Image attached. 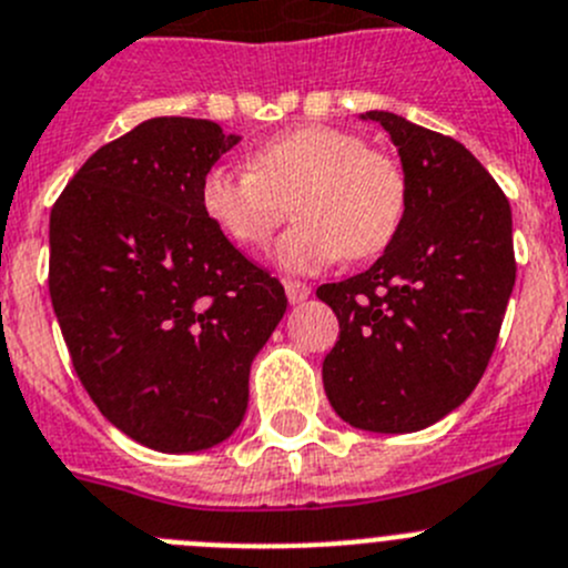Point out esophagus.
Returning <instances> with one entry per match:
<instances>
[{
    "mask_svg": "<svg viewBox=\"0 0 568 568\" xmlns=\"http://www.w3.org/2000/svg\"><path fill=\"white\" fill-rule=\"evenodd\" d=\"M285 294H288L291 305H300L311 296V285L302 283V280H285Z\"/></svg>",
    "mask_w": 568,
    "mask_h": 568,
    "instance_id": "esophagus-1",
    "label": "esophagus"
}]
</instances>
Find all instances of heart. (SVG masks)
Here are the masks:
<instances>
[{
	"mask_svg": "<svg viewBox=\"0 0 568 568\" xmlns=\"http://www.w3.org/2000/svg\"><path fill=\"white\" fill-rule=\"evenodd\" d=\"M199 201L210 224L246 248L266 246L294 201L300 224L274 260L285 272L314 274L384 252L406 219L409 184L400 162L356 131L305 123L252 148L246 168H210Z\"/></svg>",
	"mask_w": 568,
	"mask_h": 568,
	"instance_id": "b5f03b06",
	"label": "heart"
}]
</instances>
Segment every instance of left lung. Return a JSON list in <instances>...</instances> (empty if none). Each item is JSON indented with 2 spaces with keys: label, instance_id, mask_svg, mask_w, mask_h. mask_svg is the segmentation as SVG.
Wrapping results in <instances>:
<instances>
[{
  "label": "left lung",
  "instance_id": "8db88e82",
  "mask_svg": "<svg viewBox=\"0 0 568 568\" xmlns=\"http://www.w3.org/2000/svg\"><path fill=\"white\" fill-rule=\"evenodd\" d=\"M400 153L409 206L367 272L316 296L338 320L322 364L336 415L364 432L406 434L476 389L516 285L510 201L463 142L367 111Z\"/></svg>",
  "mask_w": 568,
  "mask_h": 568
}]
</instances>
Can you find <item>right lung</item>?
Segmentation results:
<instances>
[{"label": "right lung", "instance_id": "obj_1", "mask_svg": "<svg viewBox=\"0 0 568 568\" xmlns=\"http://www.w3.org/2000/svg\"><path fill=\"white\" fill-rule=\"evenodd\" d=\"M237 136L153 116L83 162L50 212V300L83 389L153 452L224 443L285 291L221 235L199 187Z\"/></svg>", "mask_w": 568, "mask_h": 568}]
</instances>
